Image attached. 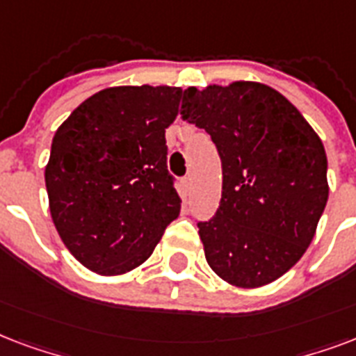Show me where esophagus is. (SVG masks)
<instances>
[{"label": "esophagus", "mask_w": 356, "mask_h": 356, "mask_svg": "<svg viewBox=\"0 0 356 356\" xmlns=\"http://www.w3.org/2000/svg\"><path fill=\"white\" fill-rule=\"evenodd\" d=\"M180 189H181V197H184V200H187V198H189V195H191V176L181 178Z\"/></svg>", "instance_id": "esophagus-1"}]
</instances>
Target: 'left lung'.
I'll list each match as a JSON object with an SVG mask.
<instances>
[{"label": "left lung", "instance_id": "1", "mask_svg": "<svg viewBox=\"0 0 356 356\" xmlns=\"http://www.w3.org/2000/svg\"><path fill=\"white\" fill-rule=\"evenodd\" d=\"M181 118L206 129L222 165L216 216L198 222L209 267L258 288L301 260L329 198L323 143L278 90L254 81L184 90Z\"/></svg>", "mask_w": 356, "mask_h": 356}]
</instances>
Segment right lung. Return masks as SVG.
<instances>
[{"instance_id": "right-lung-1", "label": "right lung", "mask_w": 356, "mask_h": 356, "mask_svg": "<svg viewBox=\"0 0 356 356\" xmlns=\"http://www.w3.org/2000/svg\"><path fill=\"white\" fill-rule=\"evenodd\" d=\"M180 98V87H111L55 131L44 175L49 211L66 249L90 271L135 269L180 216L165 143Z\"/></svg>"}]
</instances>
